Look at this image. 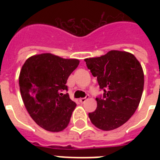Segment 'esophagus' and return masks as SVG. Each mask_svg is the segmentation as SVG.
<instances>
[{"label": "esophagus", "instance_id": "34e87169", "mask_svg": "<svg viewBox=\"0 0 160 160\" xmlns=\"http://www.w3.org/2000/svg\"><path fill=\"white\" fill-rule=\"evenodd\" d=\"M88 98H89V95H86V96H85V98H80V99L79 100H80V103H84L85 101V100H86V99H88Z\"/></svg>", "mask_w": 160, "mask_h": 160}]
</instances>
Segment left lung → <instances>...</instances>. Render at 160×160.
Masks as SVG:
<instances>
[{"mask_svg":"<svg viewBox=\"0 0 160 160\" xmlns=\"http://www.w3.org/2000/svg\"><path fill=\"white\" fill-rule=\"evenodd\" d=\"M85 61L104 91L96 97V109L89 113L90 121L102 130L117 129L129 120L140 102L144 84L141 65L134 55L119 51Z\"/></svg>","mask_w":160,"mask_h":160,"instance_id":"left-lung-1","label":"left lung"}]
</instances>
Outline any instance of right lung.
I'll list each match as a JSON object with an SVG mask.
<instances>
[{
	"label": "right lung",
	"instance_id": "obj_1",
	"mask_svg": "<svg viewBox=\"0 0 160 160\" xmlns=\"http://www.w3.org/2000/svg\"><path fill=\"white\" fill-rule=\"evenodd\" d=\"M76 59L46 53L31 56L21 68L19 85L29 114L39 126L51 132L67 127L76 104L70 99L68 77L77 68Z\"/></svg>",
	"mask_w": 160,
	"mask_h": 160
}]
</instances>
